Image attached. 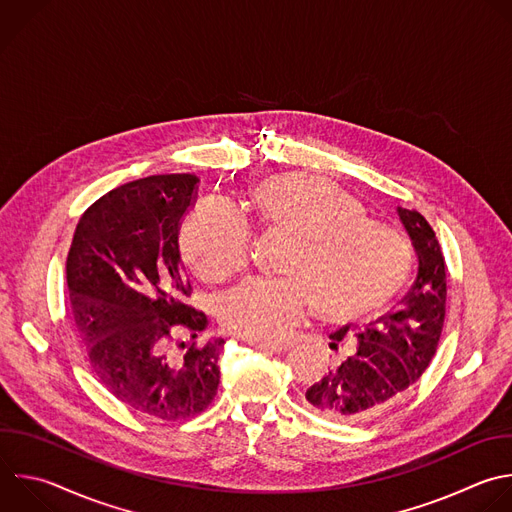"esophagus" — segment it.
<instances>
[{"label":"esophagus","mask_w":512,"mask_h":512,"mask_svg":"<svg viewBox=\"0 0 512 512\" xmlns=\"http://www.w3.org/2000/svg\"><path fill=\"white\" fill-rule=\"evenodd\" d=\"M251 346H253L255 350L269 352V354H285V352H287V346H285V344H263V342H251Z\"/></svg>","instance_id":"34e87169"}]
</instances>
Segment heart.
Returning <instances> with one entry per match:
<instances>
[{"label": "heart", "instance_id": "heart-1", "mask_svg": "<svg viewBox=\"0 0 512 512\" xmlns=\"http://www.w3.org/2000/svg\"><path fill=\"white\" fill-rule=\"evenodd\" d=\"M243 205L259 225L293 235L285 277L247 279L219 301L223 325L251 342H281L315 301L329 319L376 311L410 275L408 239L325 179L271 175L245 191ZM179 239L185 261L203 281H225L247 263L249 229L219 203L197 205Z\"/></svg>", "mask_w": 512, "mask_h": 512}]
</instances>
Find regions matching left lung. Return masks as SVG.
Here are the masks:
<instances>
[{
	"label": "left lung",
	"instance_id": "obj_1",
	"mask_svg": "<svg viewBox=\"0 0 512 512\" xmlns=\"http://www.w3.org/2000/svg\"><path fill=\"white\" fill-rule=\"evenodd\" d=\"M398 215L418 255V275L400 307L354 331L356 348L305 392L315 414L360 424L390 410L430 366L446 315V263L428 221L408 209ZM350 325L329 335L331 350L346 342Z\"/></svg>",
	"mask_w": 512,
	"mask_h": 512
}]
</instances>
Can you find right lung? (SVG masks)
Returning a JSON list of instances; mask_svg holds the SVG:
<instances>
[{
	"mask_svg": "<svg viewBox=\"0 0 512 512\" xmlns=\"http://www.w3.org/2000/svg\"><path fill=\"white\" fill-rule=\"evenodd\" d=\"M195 175H154L92 203L66 259L78 335L92 372L122 404L160 420L201 414L217 396L225 339L199 344L179 227ZM189 334L192 344H178Z\"/></svg>",
	"mask_w": 512,
	"mask_h": 512,
	"instance_id": "obj_1",
	"label": "right lung"
}]
</instances>
